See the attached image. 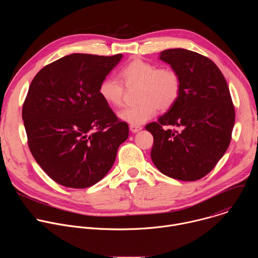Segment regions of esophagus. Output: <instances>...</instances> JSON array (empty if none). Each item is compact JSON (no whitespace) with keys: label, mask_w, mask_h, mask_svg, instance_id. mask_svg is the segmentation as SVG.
Segmentation results:
<instances>
[{"label":"esophagus","mask_w":258,"mask_h":258,"mask_svg":"<svg viewBox=\"0 0 258 258\" xmlns=\"http://www.w3.org/2000/svg\"><path fill=\"white\" fill-rule=\"evenodd\" d=\"M143 127L141 125H135V124H131L130 125V130L132 133H138L139 131H141Z\"/></svg>","instance_id":"esophagus-1"}]
</instances>
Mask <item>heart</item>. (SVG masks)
I'll return each instance as SVG.
<instances>
[{"label": "heart", "instance_id": "obj_1", "mask_svg": "<svg viewBox=\"0 0 258 258\" xmlns=\"http://www.w3.org/2000/svg\"><path fill=\"white\" fill-rule=\"evenodd\" d=\"M120 82L113 78H106L99 85V95L110 106L119 107L124 96V87L138 86L135 106L126 107L118 113L123 121L140 125L151 119L157 109L167 110L176 102L180 92L178 73L170 67L157 68L153 63L135 58L119 71Z\"/></svg>", "mask_w": 258, "mask_h": 258}]
</instances>
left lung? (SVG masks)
Returning <instances> with one entry per match:
<instances>
[{
  "mask_svg": "<svg viewBox=\"0 0 258 258\" xmlns=\"http://www.w3.org/2000/svg\"><path fill=\"white\" fill-rule=\"evenodd\" d=\"M159 59L178 73L180 92L157 122L146 125L154 138L151 158L169 177L197 180L212 170L230 145L235 123L230 90L222 71L203 55L168 49ZM164 126H177L181 131Z\"/></svg>",
  "mask_w": 258,
  "mask_h": 258,
  "instance_id": "obj_1",
  "label": "left lung"
}]
</instances>
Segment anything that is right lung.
<instances>
[{
    "instance_id": "add662e5",
    "label": "right lung",
    "mask_w": 258,
    "mask_h": 258,
    "mask_svg": "<svg viewBox=\"0 0 258 258\" xmlns=\"http://www.w3.org/2000/svg\"><path fill=\"white\" fill-rule=\"evenodd\" d=\"M122 55L71 54L42 68L22 107L29 150L59 185L84 189L112 167L128 137L98 89Z\"/></svg>"
}]
</instances>
